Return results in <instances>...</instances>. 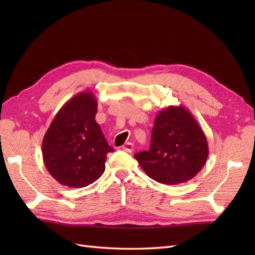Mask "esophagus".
Instances as JSON below:
<instances>
[{
  "label": "esophagus",
  "instance_id": "1",
  "mask_svg": "<svg viewBox=\"0 0 255 255\" xmlns=\"http://www.w3.org/2000/svg\"><path fill=\"white\" fill-rule=\"evenodd\" d=\"M123 150L126 151V152H132V151H133V143L126 142L123 145Z\"/></svg>",
  "mask_w": 255,
  "mask_h": 255
}]
</instances>
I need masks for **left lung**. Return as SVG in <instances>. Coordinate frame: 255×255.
Listing matches in <instances>:
<instances>
[{"label":"left lung","instance_id":"1","mask_svg":"<svg viewBox=\"0 0 255 255\" xmlns=\"http://www.w3.org/2000/svg\"><path fill=\"white\" fill-rule=\"evenodd\" d=\"M134 158L156 182L169 185L185 183L207 161V139L187 108L169 106L155 116L149 150L134 154Z\"/></svg>","mask_w":255,"mask_h":255}]
</instances>
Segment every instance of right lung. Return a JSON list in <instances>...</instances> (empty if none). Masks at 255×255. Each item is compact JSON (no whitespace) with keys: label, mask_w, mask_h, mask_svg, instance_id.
Wrapping results in <instances>:
<instances>
[{"label":"right lung","mask_w":255,"mask_h":255,"mask_svg":"<svg viewBox=\"0 0 255 255\" xmlns=\"http://www.w3.org/2000/svg\"><path fill=\"white\" fill-rule=\"evenodd\" d=\"M97 101L91 91L81 92L64 104L42 139V159L61 185L85 187L105 171L108 145L95 121Z\"/></svg>","instance_id":"obj_1"}]
</instances>
